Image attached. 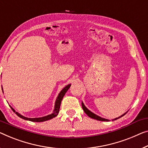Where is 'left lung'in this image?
Masks as SVG:
<instances>
[{
	"mask_svg": "<svg viewBox=\"0 0 148 148\" xmlns=\"http://www.w3.org/2000/svg\"><path fill=\"white\" fill-rule=\"evenodd\" d=\"M82 106L83 110H84V111L85 113L87 115L90 117V118H93V119H95V120H100V121H104V122H106V121H107V122H108V121H109L108 120H107V119L102 118H101V117H100V116H98L96 115V114H94V113H92V112H90L89 110H88V109L86 108L85 106L84 105L83 102H82ZM125 114H126V113H125L124 114H123V115H122V116H121L120 117H119V118H115V119H114V120H117V119H118V118H121V117L125 115Z\"/></svg>",
	"mask_w": 148,
	"mask_h": 148,
	"instance_id": "8db88e82",
	"label": "left lung"
}]
</instances>
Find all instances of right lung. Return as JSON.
<instances>
[{
  "instance_id": "1",
  "label": "right lung",
  "mask_w": 148,
  "mask_h": 148,
  "mask_svg": "<svg viewBox=\"0 0 148 148\" xmlns=\"http://www.w3.org/2000/svg\"><path fill=\"white\" fill-rule=\"evenodd\" d=\"M70 87V84H68L65 88H64L62 90V91L60 92V94H59L58 98H56V102H55V106H54V112H53L52 114H50V115H48V116H45V117H42V118H26V117L21 115V114L18 113V112H15V110L13 109L12 107H10V108H11V109L12 110V111L15 112V114H16L18 116L20 117V118L24 119V120H29V121H31V122H45V121L50 120V119L54 118V117H56L57 115H58L59 110H60V103H61V102H62V100L64 96L65 95L66 92H67V90L69 89Z\"/></svg>"
}]
</instances>
